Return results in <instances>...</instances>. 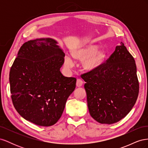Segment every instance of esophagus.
<instances>
[{"instance_id":"obj_1","label":"esophagus","mask_w":148,"mask_h":148,"mask_svg":"<svg viewBox=\"0 0 148 148\" xmlns=\"http://www.w3.org/2000/svg\"><path fill=\"white\" fill-rule=\"evenodd\" d=\"M83 81L81 79H77V86L78 87H81L82 85H83Z\"/></svg>"}]
</instances>
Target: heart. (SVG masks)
<instances>
[{
  "label": "heart",
  "instance_id": "heart-1",
  "mask_svg": "<svg viewBox=\"0 0 148 148\" xmlns=\"http://www.w3.org/2000/svg\"><path fill=\"white\" fill-rule=\"evenodd\" d=\"M98 47L91 45L79 49L74 52L75 57L79 60L86 59L84 61L83 65L86 70H92L99 67L106 58V52L102 50L97 51ZM75 61L70 55H66L65 57V65L68 69L74 66Z\"/></svg>",
  "mask_w": 148,
  "mask_h": 148
}]
</instances>
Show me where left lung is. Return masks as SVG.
I'll return each mask as SVG.
<instances>
[{
    "instance_id": "left-lung-1",
    "label": "left lung",
    "mask_w": 148,
    "mask_h": 148,
    "mask_svg": "<svg viewBox=\"0 0 148 148\" xmlns=\"http://www.w3.org/2000/svg\"><path fill=\"white\" fill-rule=\"evenodd\" d=\"M81 77L86 82L84 86L89 114L97 122H119L136 103L139 93L136 66L122 42L106 62Z\"/></svg>"
}]
</instances>
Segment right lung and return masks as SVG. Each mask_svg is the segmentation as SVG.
<instances>
[{"label": "right lung", "instance_id": "obj_1", "mask_svg": "<svg viewBox=\"0 0 148 148\" xmlns=\"http://www.w3.org/2000/svg\"><path fill=\"white\" fill-rule=\"evenodd\" d=\"M57 44L51 38L25 42L10 71L13 106L22 117L39 126L57 122L76 87L77 79L60 72L65 53Z\"/></svg>", "mask_w": 148, "mask_h": 148}]
</instances>
